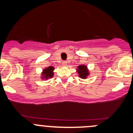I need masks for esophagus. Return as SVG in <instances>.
Segmentation results:
<instances>
[{
	"instance_id": "1",
	"label": "esophagus",
	"mask_w": 133,
	"mask_h": 133,
	"mask_svg": "<svg viewBox=\"0 0 133 133\" xmlns=\"http://www.w3.org/2000/svg\"><path fill=\"white\" fill-rule=\"evenodd\" d=\"M62 65L63 66H67L68 65V62L66 61H64L62 62Z\"/></svg>"
}]
</instances>
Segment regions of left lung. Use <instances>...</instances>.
Here are the masks:
<instances>
[{
	"label": "left lung",
	"mask_w": 133,
	"mask_h": 133,
	"mask_svg": "<svg viewBox=\"0 0 133 133\" xmlns=\"http://www.w3.org/2000/svg\"><path fill=\"white\" fill-rule=\"evenodd\" d=\"M76 72L78 74L79 77L82 79H86L90 74L88 66L85 65H78L76 69Z\"/></svg>",
	"instance_id": "1"
}]
</instances>
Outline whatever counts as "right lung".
<instances>
[{"mask_svg": "<svg viewBox=\"0 0 133 133\" xmlns=\"http://www.w3.org/2000/svg\"><path fill=\"white\" fill-rule=\"evenodd\" d=\"M55 68L53 66H49L43 69L42 72L41 73V79L42 80H47L49 78L53 77L54 75Z\"/></svg>", "mask_w": 133, "mask_h": 133, "instance_id": "1", "label": "right lung"}]
</instances>
